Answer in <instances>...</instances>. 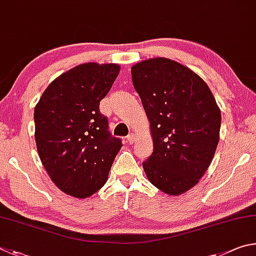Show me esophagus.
<instances>
[{
	"label": "esophagus",
	"instance_id": "1",
	"mask_svg": "<svg viewBox=\"0 0 256 256\" xmlns=\"http://www.w3.org/2000/svg\"><path fill=\"white\" fill-rule=\"evenodd\" d=\"M127 142H129V144H134V142H135V138H134L132 134H130V135L127 136Z\"/></svg>",
	"mask_w": 256,
	"mask_h": 256
}]
</instances>
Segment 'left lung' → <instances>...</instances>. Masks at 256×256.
Masks as SVG:
<instances>
[{"label": "left lung", "instance_id": "obj_1", "mask_svg": "<svg viewBox=\"0 0 256 256\" xmlns=\"http://www.w3.org/2000/svg\"><path fill=\"white\" fill-rule=\"evenodd\" d=\"M132 78L154 144L142 168L158 189L180 196L199 182L212 163L219 142L220 110L207 83L168 58L137 62Z\"/></svg>", "mask_w": 256, "mask_h": 256}]
</instances>
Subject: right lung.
I'll list each match as a JSON object with an SVG mask.
<instances>
[{"label": "right lung", "mask_w": 256, "mask_h": 256, "mask_svg": "<svg viewBox=\"0 0 256 256\" xmlns=\"http://www.w3.org/2000/svg\"><path fill=\"white\" fill-rule=\"evenodd\" d=\"M119 70L116 64H80L52 80L34 108L40 160L57 188L75 198L104 186L122 146L98 110Z\"/></svg>", "instance_id": "right-lung-1"}]
</instances>
